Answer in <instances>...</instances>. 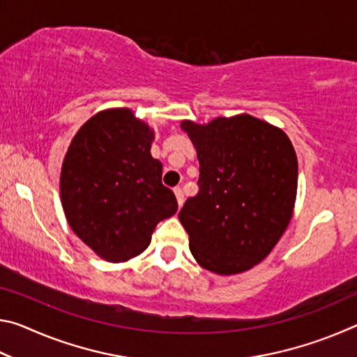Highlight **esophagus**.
Returning <instances> with one entry per match:
<instances>
[{"label": "esophagus", "mask_w": 357, "mask_h": 357, "mask_svg": "<svg viewBox=\"0 0 357 357\" xmlns=\"http://www.w3.org/2000/svg\"><path fill=\"white\" fill-rule=\"evenodd\" d=\"M174 195H176V200H178V204L179 206H183L184 203V192L181 187H174Z\"/></svg>", "instance_id": "obj_1"}]
</instances>
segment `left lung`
Masks as SVG:
<instances>
[{
    "instance_id": "8db88e82",
    "label": "left lung",
    "mask_w": 357,
    "mask_h": 357,
    "mask_svg": "<svg viewBox=\"0 0 357 357\" xmlns=\"http://www.w3.org/2000/svg\"><path fill=\"white\" fill-rule=\"evenodd\" d=\"M200 162L198 193L179 220L211 273H244L269 255L291 219L298 157L289 138L250 114L181 124Z\"/></svg>"
}]
</instances>
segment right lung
<instances>
[{
    "mask_svg": "<svg viewBox=\"0 0 357 357\" xmlns=\"http://www.w3.org/2000/svg\"><path fill=\"white\" fill-rule=\"evenodd\" d=\"M153 130L128 108L98 113L82 126L66 154L61 200L70 228L108 261L146 249L157 223L178 211L149 149Z\"/></svg>",
    "mask_w": 357,
    "mask_h": 357,
    "instance_id": "obj_1",
    "label": "right lung"
}]
</instances>
